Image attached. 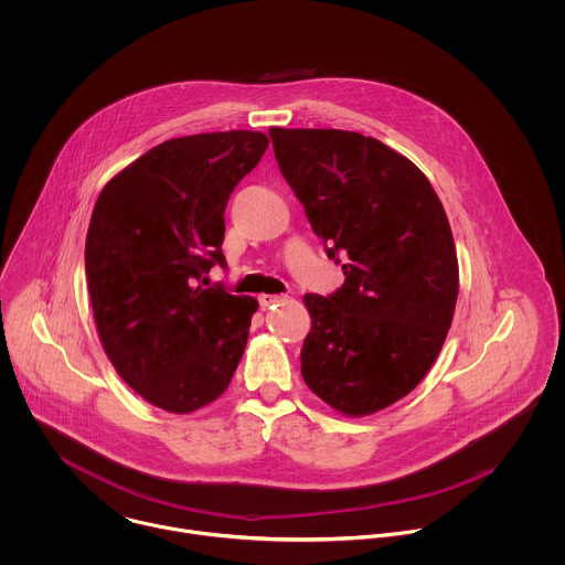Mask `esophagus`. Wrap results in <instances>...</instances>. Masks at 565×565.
<instances>
[{"label": "esophagus", "instance_id": "34e87169", "mask_svg": "<svg viewBox=\"0 0 565 565\" xmlns=\"http://www.w3.org/2000/svg\"><path fill=\"white\" fill-rule=\"evenodd\" d=\"M278 302H282V296H274V294H263V296H258L260 309H269L271 305H278Z\"/></svg>", "mask_w": 565, "mask_h": 565}]
</instances>
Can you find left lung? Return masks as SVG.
Returning a JSON list of instances; mask_svg holds the SVG:
<instances>
[{
	"instance_id": "left-lung-1",
	"label": "left lung",
	"mask_w": 565,
	"mask_h": 565,
	"mask_svg": "<svg viewBox=\"0 0 565 565\" xmlns=\"http://www.w3.org/2000/svg\"><path fill=\"white\" fill-rule=\"evenodd\" d=\"M269 137L345 276L328 298L305 296L302 379L343 415L376 413L417 387L452 323L459 263L446 211L428 178L379 139L332 128Z\"/></svg>"
}]
</instances>
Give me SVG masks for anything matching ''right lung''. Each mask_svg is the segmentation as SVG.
Here are the masks:
<instances>
[{
	"label": "right lung",
	"instance_id": "right-lung-1",
	"mask_svg": "<svg viewBox=\"0 0 565 565\" xmlns=\"http://www.w3.org/2000/svg\"><path fill=\"white\" fill-rule=\"evenodd\" d=\"M263 132L169 139L102 189L84 247L99 341L148 403L193 413L217 401L242 361L258 302L209 287L226 265L224 211L265 154Z\"/></svg>",
	"mask_w": 565,
	"mask_h": 565
}]
</instances>
